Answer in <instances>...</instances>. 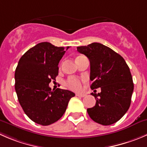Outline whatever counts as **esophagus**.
Here are the masks:
<instances>
[{"mask_svg": "<svg viewBox=\"0 0 147 147\" xmlns=\"http://www.w3.org/2000/svg\"><path fill=\"white\" fill-rule=\"evenodd\" d=\"M77 96H79V97H84L85 96V94L84 93H76Z\"/></svg>", "mask_w": 147, "mask_h": 147, "instance_id": "esophagus-1", "label": "esophagus"}]
</instances>
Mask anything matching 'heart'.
I'll use <instances>...</instances> for the list:
<instances>
[{"label": "heart", "instance_id": "obj_1", "mask_svg": "<svg viewBox=\"0 0 147 147\" xmlns=\"http://www.w3.org/2000/svg\"><path fill=\"white\" fill-rule=\"evenodd\" d=\"M80 57L82 56H78L76 59L80 58ZM66 83H67V85L70 89L74 90H80L81 88V82L78 78H72H72H68Z\"/></svg>", "mask_w": 147, "mask_h": 147}]
</instances>
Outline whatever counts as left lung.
I'll use <instances>...</instances> for the list:
<instances>
[{
  "instance_id": "obj_1",
  "label": "left lung",
  "mask_w": 147,
  "mask_h": 147,
  "mask_svg": "<svg viewBox=\"0 0 147 147\" xmlns=\"http://www.w3.org/2000/svg\"><path fill=\"white\" fill-rule=\"evenodd\" d=\"M85 55L90 63L92 90L100 88L101 92L91 95L96 103L88 108L92 120L104 126H108L120 120L131 105L134 83L129 66L123 57L111 48L94 43L77 47Z\"/></svg>"
}]
</instances>
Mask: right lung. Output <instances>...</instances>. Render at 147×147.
Instances as JSON below:
<instances>
[{
    "label": "right lung",
    "instance_id": "right-lung-1",
    "mask_svg": "<svg viewBox=\"0 0 147 147\" xmlns=\"http://www.w3.org/2000/svg\"><path fill=\"white\" fill-rule=\"evenodd\" d=\"M67 47L49 42L39 43L28 49L18 61L15 71V90L18 102L31 120L42 126L57 121L65 113L75 93L49 84L58 75V65Z\"/></svg>",
    "mask_w": 147,
    "mask_h": 147
}]
</instances>
